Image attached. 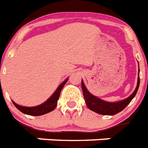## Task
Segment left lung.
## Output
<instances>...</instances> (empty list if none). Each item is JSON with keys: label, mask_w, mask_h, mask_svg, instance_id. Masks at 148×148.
I'll return each mask as SVG.
<instances>
[{"label": "left lung", "mask_w": 148, "mask_h": 148, "mask_svg": "<svg viewBox=\"0 0 148 148\" xmlns=\"http://www.w3.org/2000/svg\"><path fill=\"white\" fill-rule=\"evenodd\" d=\"M139 72L140 70H138V84H137V87H136L135 90L134 91V92L126 99H124L122 101H117V102H108V101H103L101 99L92 95L86 88L83 81L82 80V88L84 99H85L87 107L93 112H96L98 114H104V115H114V114H116L117 113L121 112L132 101V99H134L137 94V92L139 88V85H140Z\"/></svg>", "instance_id": "left-lung-1"}]
</instances>
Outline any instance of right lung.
Wrapping results in <instances>:
<instances>
[{
    "instance_id": "add662e5",
    "label": "right lung",
    "mask_w": 148,
    "mask_h": 148,
    "mask_svg": "<svg viewBox=\"0 0 148 148\" xmlns=\"http://www.w3.org/2000/svg\"><path fill=\"white\" fill-rule=\"evenodd\" d=\"M67 81H68V79H66L63 82L60 84L57 89L55 91V92L44 103L41 104L40 106H35V107H24V106H19V105L15 103L14 101H12L13 103L19 111H21V112H23V114H28V115L40 116V115L49 113V112L53 111L57 106V101L60 98L61 90L63 88V86H65V84L66 83Z\"/></svg>"
}]
</instances>
